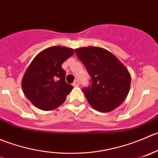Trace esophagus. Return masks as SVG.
<instances>
[{
  "mask_svg": "<svg viewBox=\"0 0 158 158\" xmlns=\"http://www.w3.org/2000/svg\"><path fill=\"white\" fill-rule=\"evenodd\" d=\"M73 86L74 87H78L79 86V81H75L74 83H73Z\"/></svg>",
  "mask_w": 158,
  "mask_h": 158,
  "instance_id": "esophagus-1",
  "label": "esophagus"
}]
</instances>
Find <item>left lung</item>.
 <instances>
[{
    "label": "left lung",
    "instance_id": "left-lung-1",
    "mask_svg": "<svg viewBox=\"0 0 158 158\" xmlns=\"http://www.w3.org/2000/svg\"><path fill=\"white\" fill-rule=\"evenodd\" d=\"M75 51L91 77V86L83 89L90 105L104 113L119 107L130 90L131 77L127 68L104 48L87 47Z\"/></svg>",
    "mask_w": 158,
    "mask_h": 158
}]
</instances>
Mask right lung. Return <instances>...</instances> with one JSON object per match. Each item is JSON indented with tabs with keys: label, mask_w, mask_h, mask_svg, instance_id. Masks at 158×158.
Masks as SVG:
<instances>
[{
	"label": "right lung",
	"mask_w": 158,
	"mask_h": 158,
	"mask_svg": "<svg viewBox=\"0 0 158 158\" xmlns=\"http://www.w3.org/2000/svg\"><path fill=\"white\" fill-rule=\"evenodd\" d=\"M74 51L67 47L54 46L40 51L23 76L21 86L26 98L42 110H52L61 105L73 87L65 81L61 65Z\"/></svg>",
	"instance_id": "add662e5"
}]
</instances>
